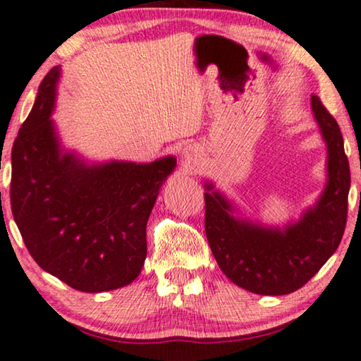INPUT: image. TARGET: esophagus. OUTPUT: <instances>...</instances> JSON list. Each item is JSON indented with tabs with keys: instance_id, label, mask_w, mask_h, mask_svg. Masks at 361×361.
<instances>
[{
	"instance_id": "34e87169",
	"label": "esophagus",
	"mask_w": 361,
	"mask_h": 361,
	"mask_svg": "<svg viewBox=\"0 0 361 361\" xmlns=\"http://www.w3.org/2000/svg\"><path fill=\"white\" fill-rule=\"evenodd\" d=\"M182 163H184L185 168L189 169H193L198 163V154H197V149L190 148V146H187V148H184V151H182Z\"/></svg>"
}]
</instances>
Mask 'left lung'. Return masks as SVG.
I'll list each match as a JSON object with an SVG mask.
<instances>
[{"label": "left lung", "instance_id": "obj_1", "mask_svg": "<svg viewBox=\"0 0 361 361\" xmlns=\"http://www.w3.org/2000/svg\"><path fill=\"white\" fill-rule=\"evenodd\" d=\"M311 109L327 145V184L314 207L285 228L236 216L233 203L205 182V233L219 269L234 285L257 295L293 293L314 276L342 241L350 166L343 138L317 96Z\"/></svg>", "mask_w": 361, "mask_h": 361}]
</instances>
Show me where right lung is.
I'll return each mask as SVG.
<instances>
[{"instance_id": "right-lung-1", "label": "right lung", "mask_w": 361, "mask_h": 361, "mask_svg": "<svg viewBox=\"0 0 361 361\" xmlns=\"http://www.w3.org/2000/svg\"><path fill=\"white\" fill-rule=\"evenodd\" d=\"M60 66L39 86L11 151V210L39 267L71 288L132 283L146 259V223L176 158L87 164L63 153L51 112Z\"/></svg>"}]
</instances>
